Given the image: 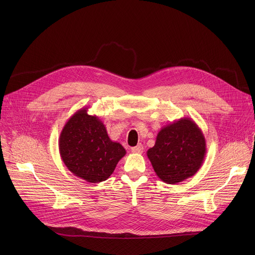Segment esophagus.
<instances>
[{
    "instance_id": "obj_1",
    "label": "esophagus",
    "mask_w": 255,
    "mask_h": 255,
    "mask_svg": "<svg viewBox=\"0 0 255 255\" xmlns=\"http://www.w3.org/2000/svg\"><path fill=\"white\" fill-rule=\"evenodd\" d=\"M131 151L134 152V153H142L143 152V145L142 144H138L137 146L131 148Z\"/></svg>"
}]
</instances>
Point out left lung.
Returning a JSON list of instances; mask_svg holds the SVG:
<instances>
[{"instance_id": "obj_1", "label": "left lung", "mask_w": 255, "mask_h": 255, "mask_svg": "<svg viewBox=\"0 0 255 255\" xmlns=\"http://www.w3.org/2000/svg\"><path fill=\"white\" fill-rule=\"evenodd\" d=\"M156 175L175 185L200 169L206 155V139L191 118L184 117L162 127L154 146L147 150Z\"/></svg>"}]
</instances>
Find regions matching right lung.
Masks as SVG:
<instances>
[{
    "instance_id": "obj_1",
    "label": "right lung",
    "mask_w": 255,
    "mask_h": 255,
    "mask_svg": "<svg viewBox=\"0 0 255 255\" xmlns=\"http://www.w3.org/2000/svg\"><path fill=\"white\" fill-rule=\"evenodd\" d=\"M58 147L67 169L88 183L97 184L109 178L126 154L119 142L108 136L104 123L82 108L63 126Z\"/></svg>"
}]
</instances>
